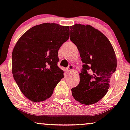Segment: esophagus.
Here are the masks:
<instances>
[{
	"mask_svg": "<svg viewBox=\"0 0 130 130\" xmlns=\"http://www.w3.org/2000/svg\"><path fill=\"white\" fill-rule=\"evenodd\" d=\"M67 71H68V73H71V71H73V66L72 65H70L69 66H68V68H67Z\"/></svg>",
	"mask_w": 130,
	"mask_h": 130,
	"instance_id": "1",
	"label": "esophagus"
}]
</instances>
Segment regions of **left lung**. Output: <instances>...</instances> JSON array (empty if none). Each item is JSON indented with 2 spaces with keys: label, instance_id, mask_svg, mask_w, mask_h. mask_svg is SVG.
<instances>
[{
  "label": "left lung",
  "instance_id": "obj_1",
  "mask_svg": "<svg viewBox=\"0 0 130 130\" xmlns=\"http://www.w3.org/2000/svg\"><path fill=\"white\" fill-rule=\"evenodd\" d=\"M70 40L77 46L84 63L79 83L71 89L72 95L83 104L96 103L108 92L116 71L114 50L107 37L92 26L76 24L70 27Z\"/></svg>",
  "mask_w": 130,
  "mask_h": 130
}]
</instances>
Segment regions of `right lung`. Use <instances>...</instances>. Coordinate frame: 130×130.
Masks as SVG:
<instances>
[{"label":"right lung","mask_w":130,"mask_h":130,"mask_svg":"<svg viewBox=\"0 0 130 130\" xmlns=\"http://www.w3.org/2000/svg\"><path fill=\"white\" fill-rule=\"evenodd\" d=\"M69 26L44 23L28 30L12 53V73L25 96L34 102L46 100L64 77L57 66L58 51L69 38Z\"/></svg>","instance_id":"obj_1"}]
</instances>
